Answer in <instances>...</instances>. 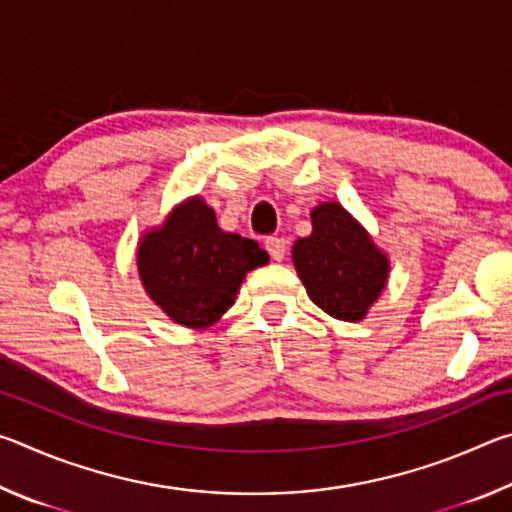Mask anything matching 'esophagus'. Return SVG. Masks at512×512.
<instances>
[{
	"label": "esophagus",
	"mask_w": 512,
	"mask_h": 512,
	"mask_svg": "<svg viewBox=\"0 0 512 512\" xmlns=\"http://www.w3.org/2000/svg\"><path fill=\"white\" fill-rule=\"evenodd\" d=\"M264 246H266L268 255H271L273 262H282L284 255H287V241L280 239V237H268L264 241Z\"/></svg>",
	"instance_id": "esophagus-1"
}]
</instances>
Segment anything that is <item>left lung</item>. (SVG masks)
Returning <instances> with one entry per match:
<instances>
[{
  "label": "left lung",
  "instance_id": "8db88e82",
  "mask_svg": "<svg viewBox=\"0 0 512 512\" xmlns=\"http://www.w3.org/2000/svg\"><path fill=\"white\" fill-rule=\"evenodd\" d=\"M291 259L311 302L348 323L366 318L391 275V259L336 201L311 210V235L296 239Z\"/></svg>",
  "mask_w": 512,
  "mask_h": 512
}]
</instances>
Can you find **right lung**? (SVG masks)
I'll return each instance as SVG.
<instances>
[{
    "mask_svg": "<svg viewBox=\"0 0 512 512\" xmlns=\"http://www.w3.org/2000/svg\"><path fill=\"white\" fill-rule=\"evenodd\" d=\"M144 291L173 323L214 325L235 305L246 273L268 264L257 241L225 232L203 196H189L137 241Z\"/></svg>",
    "mask_w": 512,
    "mask_h": 512,
    "instance_id": "obj_1",
    "label": "right lung"
}]
</instances>
